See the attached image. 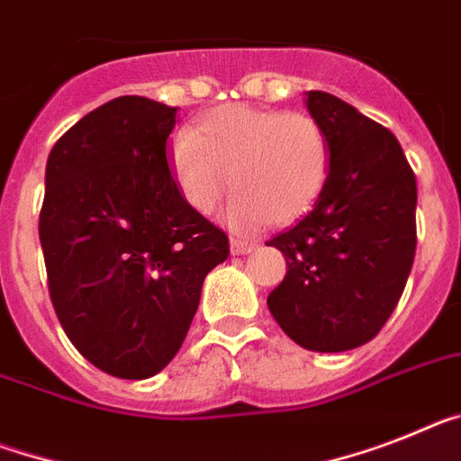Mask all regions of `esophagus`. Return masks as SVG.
<instances>
[{
	"instance_id": "1",
	"label": "esophagus",
	"mask_w": 461,
	"mask_h": 461,
	"mask_svg": "<svg viewBox=\"0 0 461 461\" xmlns=\"http://www.w3.org/2000/svg\"><path fill=\"white\" fill-rule=\"evenodd\" d=\"M258 249V243L255 241H246V239H231V253L234 255H246V253H253Z\"/></svg>"
}]
</instances>
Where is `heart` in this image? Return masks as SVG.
<instances>
[{"label": "heart", "instance_id": "heart-1", "mask_svg": "<svg viewBox=\"0 0 461 461\" xmlns=\"http://www.w3.org/2000/svg\"><path fill=\"white\" fill-rule=\"evenodd\" d=\"M168 168L177 192L201 215L212 212L231 183L237 196L227 218L237 227L290 224L326 187L330 147L312 114L230 103L173 135Z\"/></svg>", "mask_w": 461, "mask_h": 461}]
</instances>
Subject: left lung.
Segmentation results:
<instances>
[{
	"label": "left lung",
	"mask_w": 461,
	"mask_h": 461,
	"mask_svg": "<svg viewBox=\"0 0 461 461\" xmlns=\"http://www.w3.org/2000/svg\"><path fill=\"white\" fill-rule=\"evenodd\" d=\"M307 107L330 147L314 208L267 241L288 272L267 304L293 342L356 349L382 330L403 295L417 249V183L396 135L335 98L309 91Z\"/></svg>",
	"instance_id": "8db88e82"
}]
</instances>
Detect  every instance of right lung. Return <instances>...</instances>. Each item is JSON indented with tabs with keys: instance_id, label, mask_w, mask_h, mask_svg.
I'll list each match as a JSON object with an SVG mask.
<instances>
[{
	"instance_id": "add662e5",
	"label": "right lung",
	"mask_w": 461,
	"mask_h": 461,
	"mask_svg": "<svg viewBox=\"0 0 461 461\" xmlns=\"http://www.w3.org/2000/svg\"><path fill=\"white\" fill-rule=\"evenodd\" d=\"M177 107L122 95L53 145L40 212L49 295L69 342L103 373L145 380L173 361L203 278L230 239L189 208L166 140Z\"/></svg>"
}]
</instances>
